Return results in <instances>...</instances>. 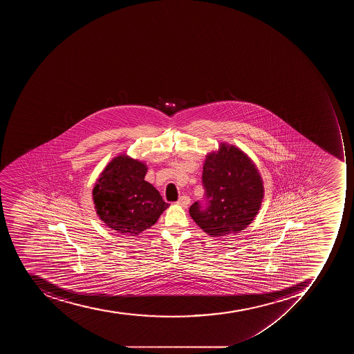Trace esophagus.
<instances>
[{
	"label": "esophagus",
	"instance_id": "obj_1",
	"mask_svg": "<svg viewBox=\"0 0 354 354\" xmlns=\"http://www.w3.org/2000/svg\"><path fill=\"white\" fill-rule=\"evenodd\" d=\"M190 203V198L188 196H181L179 198L178 201H177V205L179 206L184 207V208H187L188 205Z\"/></svg>",
	"mask_w": 354,
	"mask_h": 354
}]
</instances>
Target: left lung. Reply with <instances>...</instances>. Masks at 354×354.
Listing matches in <instances>:
<instances>
[{
  "instance_id": "8db88e82",
  "label": "left lung",
  "mask_w": 354,
  "mask_h": 354,
  "mask_svg": "<svg viewBox=\"0 0 354 354\" xmlns=\"http://www.w3.org/2000/svg\"><path fill=\"white\" fill-rule=\"evenodd\" d=\"M203 185L206 206L196 201L189 214L212 237L238 234L252 223L261 207V176L252 160L234 146L223 142L217 153L207 155Z\"/></svg>"
}]
</instances>
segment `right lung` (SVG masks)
Segmentation results:
<instances>
[{"label": "right lung", "mask_w": 354, "mask_h": 354, "mask_svg": "<svg viewBox=\"0 0 354 354\" xmlns=\"http://www.w3.org/2000/svg\"><path fill=\"white\" fill-rule=\"evenodd\" d=\"M146 173L144 162L124 153L106 166L93 189L98 217L123 236H137L151 228L169 207L144 179Z\"/></svg>", "instance_id": "1"}]
</instances>
